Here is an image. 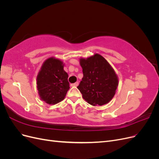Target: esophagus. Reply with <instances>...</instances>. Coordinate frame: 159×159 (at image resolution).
Listing matches in <instances>:
<instances>
[{
	"label": "esophagus",
	"instance_id": "1",
	"mask_svg": "<svg viewBox=\"0 0 159 159\" xmlns=\"http://www.w3.org/2000/svg\"><path fill=\"white\" fill-rule=\"evenodd\" d=\"M78 84H79V83L78 82V81H77V82H75L74 84H71V87H77V86L78 85Z\"/></svg>",
	"mask_w": 159,
	"mask_h": 159
}]
</instances>
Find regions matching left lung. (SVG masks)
Instances as JSON below:
<instances>
[{
    "label": "left lung",
    "instance_id": "8db88e82",
    "mask_svg": "<svg viewBox=\"0 0 159 159\" xmlns=\"http://www.w3.org/2000/svg\"><path fill=\"white\" fill-rule=\"evenodd\" d=\"M80 63L84 76L77 88L83 98L92 105L109 103L118 86L117 76L112 67L98 54L87 59L81 58Z\"/></svg>",
    "mask_w": 159,
    "mask_h": 159
}]
</instances>
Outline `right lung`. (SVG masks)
I'll list each match as a JSON object with an SVG mask.
<instances>
[{
	"instance_id": "1",
	"label": "right lung",
	"mask_w": 159,
	"mask_h": 159,
	"mask_svg": "<svg viewBox=\"0 0 159 159\" xmlns=\"http://www.w3.org/2000/svg\"><path fill=\"white\" fill-rule=\"evenodd\" d=\"M68 78V74L64 70L63 61L53 57L47 59L36 79L40 99L50 105L60 102L70 89Z\"/></svg>"
}]
</instances>
